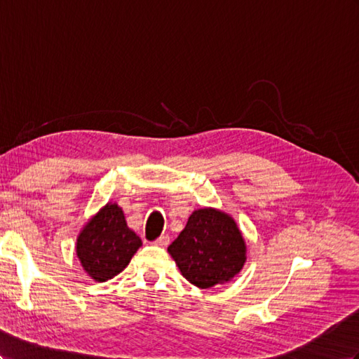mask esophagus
<instances>
[{"label":"esophagus","mask_w":359,"mask_h":359,"mask_svg":"<svg viewBox=\"0 0 359 359\" xmlns=\"http://www.w3.org/2000/svg\"><path fill=\"white\" fill-rule=\"evenodd\" d=\"M156 245H161V247H167L170 244V236L168 235H161L158 240L154 241Z\"/></svg>","instance_id":"34e87169"}]
</instances>
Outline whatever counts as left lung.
<instances>
[{
    "label": "left lung",
    "mask_w": 359,
    "mask_h": 359,
    "mask_svg": "<svg viewBox=\"0 0 359 359\" xmlns=\"http://www.w3.org/2000/svg\"><path fill=\"white\" fill-rule=\"evenodd\" d=\"M168 252L183 278L203 290L235 278L247 259L235 219L212 208L194 210Z\"/></svg>",
    "instance_id": "obj_1"
}]
</instances>
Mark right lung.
Returning a JSON list of instances; mask_svg holds the SVG:
<instances>
[{
  "label": "right lung",
  "mask_w": 359,
  "mask_h": 359,
  "mask_svg": "<svg viewBox=\"0 0 359 359\" xmlns=\"http://www.w3.org/2000/svg\"><path fill=\"white\" fill-rule=\"evenodd\" d=\"M141 245V238L128 229L123 209L107 203L80 232L76 252L90 278L106 282L127 267Z\"/></svg>",
  "instance_id": "obj_1"
}]
</instances>
